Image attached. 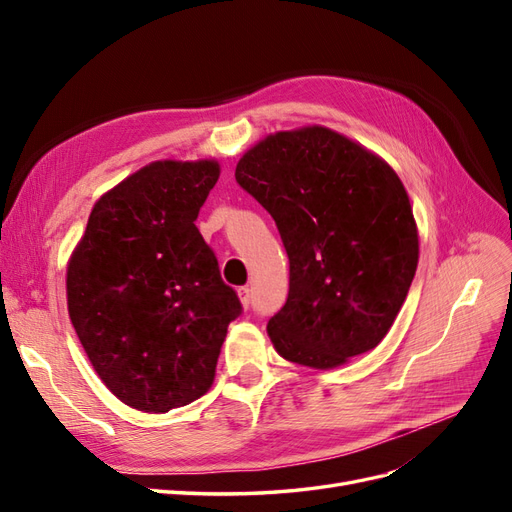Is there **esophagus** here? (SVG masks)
<instances>
[{"mask_svg":"<svg viewBox=\"0 0 512 512\" xmlns=\"http://www.w3.org/2000/svg\"><path fill=\"white\" fill-rule=\"evenodd\" d=\"M239 299H241L243 307H250L252 305V288H247V286L239 288Z\"/></svg>","mask_w":512,"mask_h":512,"instance_id":"obj_1","label":"esophagus"}]
</instances>
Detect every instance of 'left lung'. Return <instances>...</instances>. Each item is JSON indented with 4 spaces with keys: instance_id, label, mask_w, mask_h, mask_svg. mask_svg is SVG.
Wrapping results in <instances>:
<instances>
[{
    "instance_id": "left-lung-1",
    "label": "left lung",
    "mask_w": 512,
    "mask_h": 512,
    "mask_svg": "<svg viewBox=\"0 0 512 512\" xmlns=\"http://www.w3.org/2000/svg\"><path fill=\"white\" fill-rule=\"evenodd\" d=\"M235 179L271 213L290 260L288 299L267 324L280 356L331 369L376 348L418 265L395 170L344 134L309 126L245 151Z\"/></svg>"
}]
</instances>
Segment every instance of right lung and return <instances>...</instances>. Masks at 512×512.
I'll return each mask as SVG.
<instances>
[{"label": "right lung", "mask_w": 512, "mask_h": 512, "mask_svg": "<svg viewBox=\"0 0 512 512\" xmlns=\"http://www.w3.org/2000/svg\"><path fill=\"white\" fill-rule=\"evenodd\" d=\"M215 160H160L91 209L68 262V312L100 380L143 412L209 391L228 324L241 312L196 228Z\"/></svg>", "instance_id": "right-lung-1"}]
</instances>
